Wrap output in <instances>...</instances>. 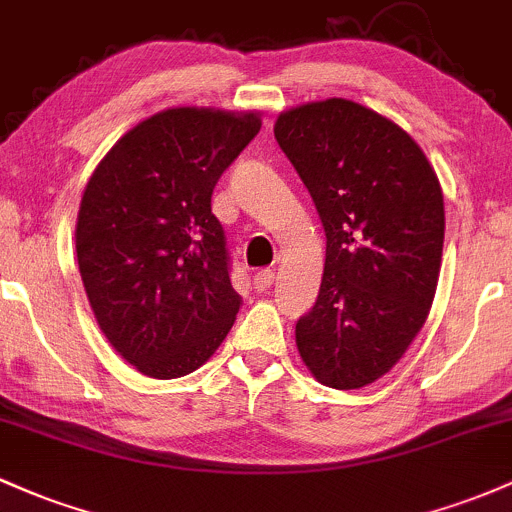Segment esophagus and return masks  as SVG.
<instances>
[{
    "label": "esophagus",
    "instance_id": "34e87169",
    "mask_svg": "<svg viewBox=\"0 0 512 512\" xmlns=\"http://www.w3.org/2000/svg\"><path fill=\"white\" fill-rule=\"evenodd\" d=\"M252 284H255L257 291H267L269 286L274 284V272L272 269H260V272L252 277Z\"/></svg>",
    "mask_w": 512,
    "mask_h": 512
}]
</instances>
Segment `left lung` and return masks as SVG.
<instances>
[{"label":"left lung","mask_w":512,"mask_h":512,"mask_svg":"<svg viewBox=\"0 0 512 512\" xmlns=\"http://www.w3.org/2000/svg\"><path fill=\"white\" fill-rule=\"evenodd\" d=\"M274 138L325 230L323 282L296 345L320 384L362 389L428 318L445 243L440 182L403 128L355 101L286 111Z\"/></svg>","instance_id":"left-lung-1"}]
</instances>
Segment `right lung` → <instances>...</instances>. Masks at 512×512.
<instances>
[{"label":"right lung","instance_id":"obj_1","mask_svg":"<svg viewBox=\"0 0 512 512\" xmlns=\"http://www.w3.org/2000/svg\"><path fill=\"white\" fill-rule=\"evenodd\" d=\"M262 121L167 109L99 162L77 216V265L101 333L153 379L192 374L235 323L243 299L211 194Z\"/></svg>","mask_w":512,"mask_h":512}]
</instances>
